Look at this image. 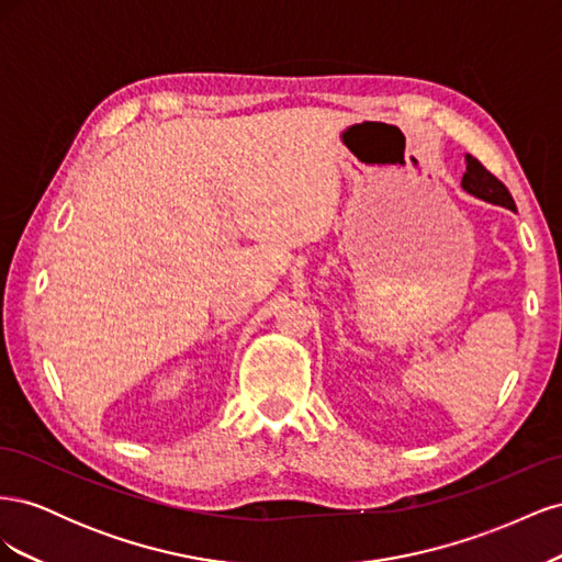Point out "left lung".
Returning <instances> with one entry per match:
<instances>
[{
    "instance_id": "8db88e82",
    "label": "left lung",
    "mask_w": 562,
    "mask_h": 562,
    "mask_svg": "<svg viewBox=\"0 0 562 562\" xmlns=\"http://www.w3.org/2000/svg\"><path fill=\"white\" fill-rule=\"evenodd\" d=\"M462 187L469 194L479 196L487 203H495V206H504L508 211H516L514 196L508 194L504 182L492 176L487 168L479 159H473L471 155H467V173L462 178Z\"/></svg>"
}]
</instances>
